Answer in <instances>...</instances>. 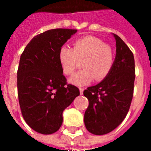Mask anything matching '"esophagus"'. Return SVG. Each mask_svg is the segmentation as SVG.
<instances>
[{
	"mask_svg": "<svg viewBox=\"0 0 151 151\" xmlns=\"http://www.w3.org/2000/svg\"><path fill=\"white\" fill-rule=\"evenodd\" d=\"M79 91H80V94H81V95H82V94H83V91H84V89L79 88Z\"/></svg>",
	"mask_w": 151,
	"mask_h": 151,
	"instance_id": "esophagus-1",
	"label": "esophagus"
}]
</instances>
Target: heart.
I'll use <instances>...</instances> for the list:
<instances>
[{
    "label": "heart",
    "instance_id": "b5f03b06",
    "mask_svg": "<svg viewBox=\"0 0 151 151\" xmlns=\"http://www.w3.org/2000/svg\"><path fill=\"white\" fill-rule=\"evenodd\" d=\"M58 60L62 72L71 75L82 61L83 69L76 73L69 79L75 86H85L95 79L101 82L111 73L115 60V54L111 47L95 36H86L76 40L70 48L63 45L58 52Z\"/></svg>",
    "mask_w": 151,
    "mask_h": 151
}]
</instances>
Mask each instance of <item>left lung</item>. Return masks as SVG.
<instances>
[{"instance_id": "obj_1", "label": "left lung", "mask_w": 151, "mask_h": 151, "mask_svg": "<svg viewBox=\"0 0 151 151\" xmlns=\"http://www.w3.org/2000/svg\"><path fill=\"white\" fill-rule=\"evenodd\" d=\"M116 54L109 75L99 84L85 90L89 106L84 115V123L90 133L104 135L114 130L129 110L135 80V64L133 52L118 35Z\"/></svg>"}]
</instances>
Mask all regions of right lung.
Listing matches in <instances>:
<instances>
[{
	"mask_svg": "<svg viewBox=\"0 0 151 151\" xmlns=\"http://www.w3.org/2000/svg\"><path fill=\"white\" fill-rule=\"evenodd\" d=\"M77 32L52 29L35 36L25 47L18 69V95L25 121L42 134H52L63 122V111L80 95L68 84L58 60L60 48Z\"/></svg>",
	"mask_w": 151,
	"mask_h": 151,
	"instance_id": "obj_1",
	"label": "right lung"
}]
</instances>
